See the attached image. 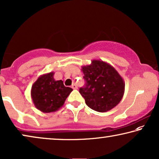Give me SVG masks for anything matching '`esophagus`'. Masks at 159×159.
<instances>
[{"mask_svg": "<svg viewBox=\"0 0 159 159\" xmlns=\"http://www.w3.org/2000/svg\"><path fill=\"white\" fill-rule=\"evenodd\" d=\"M71 87H72L73 89H78V87H77L76 84H73L72 86H71Z\"/></svg>", "mask_w": 159, "mask_h": 159, "instance_id": "obj_1", "label": "esophagus"}]
</instances>
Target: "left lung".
<instances>
[{
	"mask_svg": "<svg viewBox=\"0 0 159 159\" xmlns=\"http://www.w3.org/2000/svg\"><path fill=\"white\" fill-rule=\"evenodd\" d=\"M86 85L79 92L89 107L105 112L117 106L123 97L125 82L110 64L93 60L91 64L82 66Z\"/></svg>",
	"mask_w": 159,
	"mask_h": 159,
	"instance_id": "8db88e82",
	"label": "left lung"
}]
</instances>
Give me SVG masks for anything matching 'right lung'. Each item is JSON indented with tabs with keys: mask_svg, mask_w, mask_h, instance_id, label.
Returning a JSON list of instances; mask_svg holds the SVG:
<instances>
[{
	"mask_svg": "<svg viewBox=\"0 0 159 159\" xmlns=\"http://www.w3.org/2000/svg\"><path fill=\"white\" fill-rule=\"evenodd\" d=\"M54 72L43 74L34 83L31 97L37 109L44 113L54 112L63 106L73 89L66 87L62 80H55Z\"/></svg>",
	"mask_w": 159,
	"mask_h": 159,
	"instance_id": "1",
	"label": "right lung"
}]
</instances>
